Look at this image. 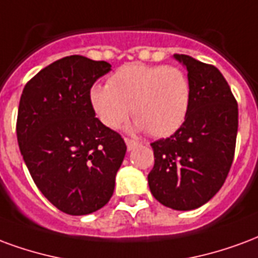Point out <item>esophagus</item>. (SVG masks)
<instances>
[{"instance_id": "obj_1", "label": "esophagus", "mask_w": 258, "mask_h": 258, "mask_svg": "<svg viewBox=\"0 0 258 258\" xmlns=\"http://www.w3.org/2000/svg\"><path fill=\"white\" fill-rule=\"evenodd\" d=\"M125 143H126L127 150H129V151H131V150H133V148L139 146V142H136V140H133V139H129V137H125Z\"/></svg>"}]
</instances>
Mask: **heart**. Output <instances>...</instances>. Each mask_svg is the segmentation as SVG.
I'll list each match as a JSON object with an SVG mask.
<instances>
[{
    "label": "heart",
    "mask_w": 258,
    "mask_h": 258,
    "mask_svg": "<svg viewBox=\"0 0 258 258\" xmlns=\"http://www.w3.org/2000/svg\"><path fill=\"white\" fill-rule=\"evenodd\" d=\"M90 107L107 127L126 121L129 111L136 126L154 137L169 136L183 125L191 104L188 75L176 66H122L108 85H93Z\"/></svg>",
    "instance_id": "1"
}]
</instances>
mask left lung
Returning a JSON list of instances; mask_svg holds the SVG:
<instances>
[{
  "label": "left lung",
  "mask_w": 258,
  "mask_h": 258,
  "mask_svg": "<svg viewBox=\"0 0 258 258\" xmlns=\"http://www.w3.org/2000/svg\"><path fill=\"white\" fill-rule=\"evenodd\" d=\"M188 70L191 104L183 125L151 143L154 168L148 185L158 202L192 210L213 198L232 165L238 133V103L217 67L174 54Z\"/></svg>",
  "instance_id": "1"
}]
</instances>
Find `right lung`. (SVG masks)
Returning <instances> with one entry per match:
<instances>
[{"instance_id": "1", "label": "right lung", "mask_w": 258, "mask_h": 258, "mask_svg": "<svg viewBox=\"0 0 258 258\" xmlns=\"http://www.w3.org/2000/svg\"><path fill=\"white\" fill-rule=\"evenodd\" d=\"M111 64L73 54L26 84L16 135L34 183L50 204L84 216L110 201L126 144L90 107L89 92Z\"/></svg>"}]
</instances>
